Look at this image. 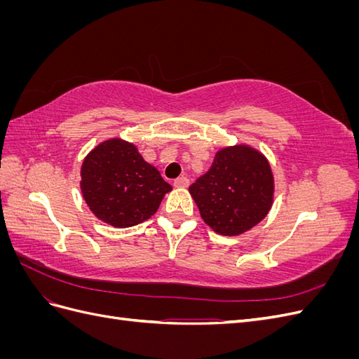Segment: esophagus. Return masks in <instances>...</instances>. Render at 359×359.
I'll use <instances>...</instances> for the list:
<instances>
[{
    "mask_svg": "<svg viewBox=\"0 0 359 359\" xmlns=\"http://www.w3.org/2000/svg\"><path fill=\"white\" fill-rule=\"evenodd\" d=\"M187 186H189V178H186V177H180L173 181V187H177V189H186Z\"/></svg>",
    "mask_w": 359,
    "mask_h": 359,
    "instance_id": "obj_1",
    "label": "esophagus"
}]
</instances>
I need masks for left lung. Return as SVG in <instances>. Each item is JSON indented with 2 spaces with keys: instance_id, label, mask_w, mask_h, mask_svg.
Masks as SVG:
<instances>
[{
  "instance_id": "left-lung-1",
  "label": "left lung",
  "mask_w": 359,
  "mask_h": 359,
  "mask_svg": "<svg viewBox=\"0 0 359 359\" xmlns=\"http://www.w3.org/2000/svg\"><path fill=\"white\" fill-rule=\"evenodd\" d=\"M201 217L220 235H241L273 206L274 177L266 157L248 145L217 151L210 170L189 187Z\"/></svg>"
}]
</instances>
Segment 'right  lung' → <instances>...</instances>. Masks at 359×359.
<instances>
[{"label":"right lung","instance_id":"add662e5","mask_svg":"<svg viewBox=\"0 0 359 359\" xmlns=\"http://www.w3.org/2000/svg\"><path fill=\"white\" fill-rule=\"evenodd\" d=\"M81 191L93 214L114 227H130L154 215L172 190L137 148L119 137L97 145L81 168Z\"/></svg>","mask_w":359,"mask_h":359}]
</instances>
